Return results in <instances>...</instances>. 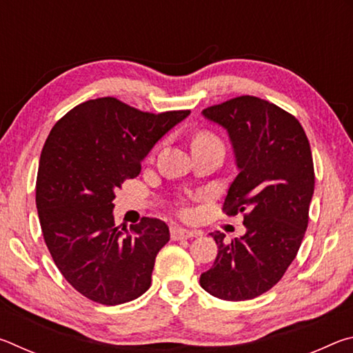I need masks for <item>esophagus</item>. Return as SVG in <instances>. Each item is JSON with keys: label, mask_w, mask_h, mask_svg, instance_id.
<instances>
[{"label": "esophagus", "mask_w": 353, "mask_h": 353, "mask_svg": "<svg viewBox=\"0 0 353 353\" xmlns=\"http://www.w3.org/2000/svg\"><path fill=\"white\" fill-rule=\"evenodd\" d=\"M198 235H199V232L187 230V229H182V227H172L171 229L172 240H188V238H194Z\"/></svg>", "instance_id": "obj_1"}]
</instances>
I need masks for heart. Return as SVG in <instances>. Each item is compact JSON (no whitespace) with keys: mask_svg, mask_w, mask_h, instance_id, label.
I'll return each mask as SVG.
<instances>
[{"mask_svg":"<svg viewBox=\"0 0 353 353\" xmlns=\"http://www.w3.org/2000/svg\"><path fill=\"white\" fill-rule=\"evenodd\" d=\"M204 143H218V139L208 132H199L194 137L193 145H204Z\"/></svg>","mask_w":353,"mask_h":353,"instance_id":"1","label":"heart"}]
</instances>
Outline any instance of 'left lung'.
<instances>
[{
	"mask_svg": "<svg viewBox=\"0 0 353 353\" xmlns=\"http://www.w3.org/2000/svg\"><path fill=\"white\" fill-rule=\"evenodd\" d=\"M225 129L238 174L224 201L227 214L246 212V234L224 241L199 283L223 301H249L271 290L296 259L314 191L312 149L297 119L276 104L240 97L202 110Z\"/></svg>",
	"mask_w": 353,
	"mask_h": 353,
	"instance_id": "obj_1",
	"label": "left lung"
}]
</instances>
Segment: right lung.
I'll return each mask as SVG.
<instances>
[{
	"instance_id": "1",
	"label": "right lung",
	"mask_w": 353,
	"mask_h": 353,
	"mask_svg": "<svg viewBox=\"0 0 353 353\" xmlns=\"http://www.w3.org/2000/svg\"><path fill=\"white\" fill-rule=\"evenodd\" d=\"M188 115H154L98 98L71 109L48 135L35 193L41 232L59 271L90 301L119 305L151 286L168 225L143 218L130 232L119 229L113 199L126 179L140 174L155 143Z\"/></svg>"
}]
</instances>
